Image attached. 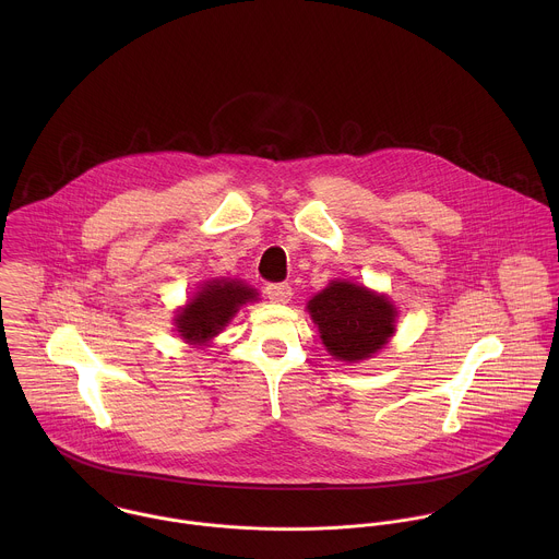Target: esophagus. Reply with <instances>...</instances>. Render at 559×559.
<instances>
[{"label":"esophagus","mask_w":559,"mask_h":559,"mask_svg":"<svg viewBox=\"0 0 559 559\" xmlns=\"http://www.w3.org/2000/svg\"><path fill=\"white\" fill-rule=\"evenodd\" d=\"M266 297H269L273 304H288L290 297H293V288H290V284H286V282L269 284V286H266Z\"/></svg>","instance_id":"34e87169"}]
</instances>
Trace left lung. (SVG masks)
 <instances>
[{"instance_id":"obj_1","label":"left lung","mask_w":559,"mask_h":559,"mask_svg":"<svg viewBox=\"0 0 559 559\" xmlns=\"http://www.w3.org/2000/svg\"><path fill=\"white\" fill-rule=\"evenodd\" d=\"M308 310L329 355L342 361L374 355L394 333L396 308L383 295L357 284L331 282L308 304Z\"/></svg>"}]
</instances>
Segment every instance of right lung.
Returning a JSON list of instances; mask_svg holds the SVG:
<instances>
[{
  "instance_id": "1",
  "label": "right lung",
  "mask_w": 559,
  "mask_h": 559,
  "mask_svg": "<svg viewBox=\"0 0 559 559\" xmlns=\"http://www.w3.org/2000/svg\"><path fill=\"white\" fill-rule=\"evenodd\" d=\"M258 293L235 280H215L202 286L200 293L176 314V326L185 342L204 344L217 335L240 306L253 301Z\"/></svg>"
}]
</instances>
